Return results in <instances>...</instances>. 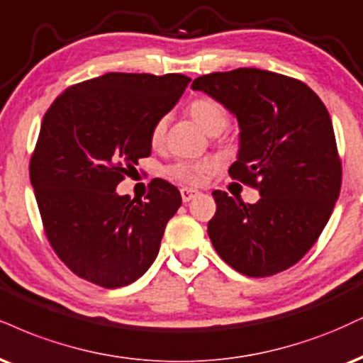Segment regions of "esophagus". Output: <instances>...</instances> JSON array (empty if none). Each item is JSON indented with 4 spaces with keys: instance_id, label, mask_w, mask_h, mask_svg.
<instances>
[{
    "instance_id": "obj_1",
    "label": "esophagus",
    "mask_w": 363,
    "mask_h": 363,
    "mask_svg": "<svg viewBox=\"0 0 363 363\" xmlns=\"http://www.w3.org/2000/svg\"><path fill=\"white\" fill-rule=\"evenodd\" d=\"M198 194H199V191H196V189H187V187L181 189V198H182V201H184V203H189V201H193Z\"/></svg>"
}]
</instances>
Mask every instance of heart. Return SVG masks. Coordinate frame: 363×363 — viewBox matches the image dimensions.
I'll use <instances>...</instances> for the list:
<instances>
[{
    "mask_svg": "<svg viewBox=\"0 0 363 363\" xmlns=\"http://www.w3.org/2000/svg\"><path fill=\"white\" fill-rule=\"evenodd\" d=\"M187 113L204 132L209 135L220 133L230 123V113L223 103L213 98H198L189 103ZM167 132V118H159L152 126L150 143L160 147ZM213 172L211 162H179L169 169V174L184 184H199L204 176Z\"/></svg>",
    "mask_w": 363,
    "mask_h": 363,
    "instance_id": "b5f03b06",
    "label": "heart"
}]
</instances>
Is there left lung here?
<instances>
[{"label":"left lung","instance_id":"8db88e82","mask_svg":"<svg viewBox=\"0 0 363 363\" xmlns=\"http://www.w3.org/2000/svg\"><path fill=\"white\" fill-rule=\"evenodd\" d=\"M191 87L237 116L240 148L228 172L260 193L248 204L213 191V247L245 276L289 269L320 238L342 187L328 110L304 82L253 67L201 76Z\"/></svg>","mask_w":363,"mask_h":363}]
</instances>
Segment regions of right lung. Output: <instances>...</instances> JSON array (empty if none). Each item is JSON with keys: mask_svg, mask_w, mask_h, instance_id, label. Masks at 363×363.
<instances>
[{"mask_svg": "<svg viewBox=\"0 0 363 363\" xmlns=\"http://www.w3.org/2000/svg\"><path fill=\"white\" fill-rule=\"evenodd\" d=\"M191 77L108 72L67 87L50 104L30 160L43 230L76 276L115 289L154 264L181 193L154 179L147 201L116 186L152 152L150 132Z\"/></svg>", "mask_w": 363, "mask_h": 363, "instance_id": "right-lung-1", "label": "right lung"}]
</instances>
